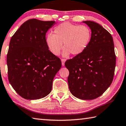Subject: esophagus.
Wrapping results in <instances>:
<instances>
[{
    "mask_svg": "<svg viewBox=\"0 0 126 126\" xmlns=\"http://www.w3.org/2000/svg\"><path fill=\"white\" fill-rule=\"evenodd\" d=\"M61 61H62V66H64V63H65V59H61Z\"/></svg>",
    "mask_w": 126,
    "mask_h": 126,
    "instance_id": "1",
    "label": "esophagus"
}]
</instances>
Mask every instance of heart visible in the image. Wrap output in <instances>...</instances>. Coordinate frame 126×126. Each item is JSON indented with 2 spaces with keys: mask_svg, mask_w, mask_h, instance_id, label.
Segmentation results:
<instances>
[{
  "mask_svg": "<svg viewBox=\"0 0 126 126\" xmlns=\"http://www.w3.org/2000/svg\"><path fill=\"white\" fill-rule=\"evenodd\" d=\"M53 35L49 33L46 37V43L52 54L57 56L63 47V57L70 53L74 56L79 55L85 51L90 43L91 32L86 25H78L63 22L57 26Z\"/></svg>",
  "mask_w": 126,
  "mask_h": 126,
  "instance_id": "obj_1",
  "label": "heart"
}]
</instances>
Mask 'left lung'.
<instances>
[{"label": "left lung", "instance_id": "obj_1", "mask_svg": "<svg viewBox=\"0 0 126 126\" xmlns=\"http://www.w3.org/2000/svg\"><path fill=\"white\" fill-rule=\"evenodd\" d=\"M91 37L83 53L68 59V83L70 93L78 99L93 100L101 96L112 82L116 67L113 38L96 22L84 21Z\"/></svg>", "mask_w": 126, "mask_h": 126}]
</instances>
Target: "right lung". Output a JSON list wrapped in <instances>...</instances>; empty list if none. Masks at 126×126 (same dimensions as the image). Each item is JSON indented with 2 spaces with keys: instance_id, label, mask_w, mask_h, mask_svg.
I'll return each instance as SVG.
<instances>
[{
  "instance_id": "1",
  "label": "right lung",
  "mask_w": 126,
  "mask_h": 126,
  "mask_svg": "<svg viewBox=\"0 0 126 126\" xmlns=\"http://www.w3.org/2000/svg\"><path fill=\"white\" fill-rule=\"evenodd\" d=\"M56 22L30 19L11 37L7 54L8 79L22 97L37 100L51 93L62 63L46 43V33Z\"/></svg>"
}]
</instances>
